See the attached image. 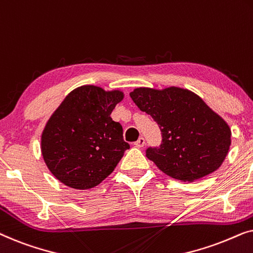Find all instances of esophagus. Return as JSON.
Here are the masks:
<instances>
[{"instance_id": "obj_1", "label": "esophagus", "mask_w": 253, "mask_h": 253, "mask_svg": "<svg viewBox=\"0 0 253 253\" xmlns=\"http://www.w3.org/2000/svg\"><path fill=\"white\" fill-rule=\"evenodd\" d=\"M144 145H145V139L143 137H140L139 139H138L136 143H134V146L136 147H138V148H141V147H144Z\"/></svg>"}]
</instances>
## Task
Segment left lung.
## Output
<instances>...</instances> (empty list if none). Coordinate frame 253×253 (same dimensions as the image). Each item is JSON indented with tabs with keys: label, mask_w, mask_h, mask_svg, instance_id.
I'll use <instances>...</instances> for the list:
<instances>
[{
	"label": "left lung",
	"mask_w": 253,
	"mask_h": 253,
	"mask_svg": "<svg viewBox=\"0 0 253 253\" xmlns=\"http://www.w3.org/2000/svg\"><path fill=\"white\" fill-rule=\"evenodd\" d=\"M131 99L152 116L162 133L160 148L146 157L166 175L195 182L220 168L231 144V130L195 92L178 86L137 87Z\"/></svg>",
	"instance_id": "obj_1"
}]
</instances>
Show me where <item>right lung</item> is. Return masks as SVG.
Listing matches in <instances>:
<instances>
[{"label":"right lung","mask_w":253,"mask_h":253,"mask_svg":"<svg viewBox=\"0 0 253 253\" xmlns=\"http://www.w3.org/2000/svg\"><path fill=\"white\" fill-rule=\"evenodd\" d=\"M124 99L121 89L83 85L72 89L48 119L41 153L51 174L76 190L100 184L114 171L129 144L110 117Z\"/></svg>","instance_id":"add662e5"}]
</instances>
